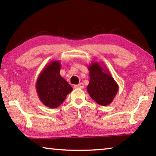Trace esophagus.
Returning a JSON list of instances; mask_svg holds the SVG:
<instances>
[{"label":"esophagus","instance_id":"esophagus-1","mask_svg":"<svg viewBox=\"0 0 156 156\" xmlns=\"http://www.w3.org/2000/svg\"><path fill=\"white\" fill-rule=\"evenodd\" d=\"M74 88H80V89H83L84 88V85L83 83H79L78 85H74Z\"/></svg>","mask_w":156,"mask_h":156}]
</instances>
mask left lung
<instances>
[{
	"instance_id": "1",
	"label": "left lung",
	"mask_w": 156,
	"mask_h": 156,
	"mask_svg": "<svg viewBox=\"0 0 156 156\" xmlns=\"http://www.w3.org/2000/svg\"><path fill=\"white\" fill-rule=\"evenodd\" d=\"M90 71V83L87 92L98 104L105 106L112 103L117 94L119 86L106 68L99 62H93L88 66Z\"/></svg>"
}]
</instances>
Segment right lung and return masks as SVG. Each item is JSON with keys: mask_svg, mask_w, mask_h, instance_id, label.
Wrapping results in <instances>:
<instances>
[{"mask_svg": "<svg viewBox=\"0 0 156 156\" xmlns=\"http://www.w3.org/2000/svg\"><path fill=\"white\" fill-rule=\"evenodd\" d=\"M60 67L59 61L51 62L45 66L37 80L36 90L39 99L50 108H56L60 105L73 90L71 85L60 76Z\"/></svg>", "mask_w": 156, "mask_h": 156, "instance_id": "obj_1", "label": "right lung"}]
</instances>
